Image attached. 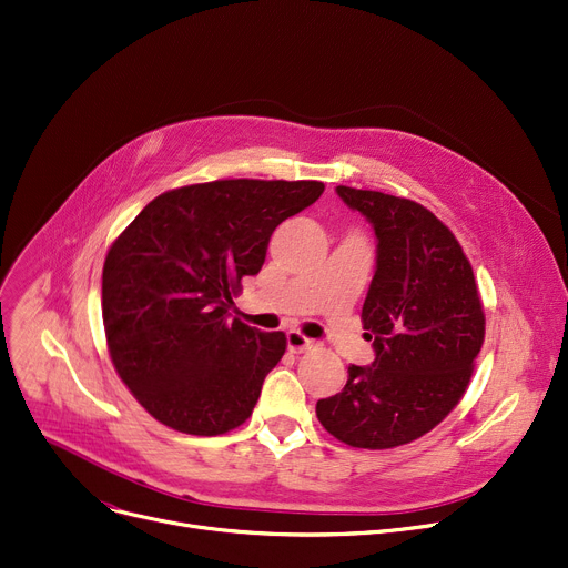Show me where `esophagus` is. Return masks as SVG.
Listing matches in <instances>:
<instances>
[{
    "instance_id": "1",
    "label": "esophagus",
    "mask_w": 568,
    "mask_h": 568,
    "mask_svg": "<svg viewBox=\"0 0 568 568\" xmlns=\"http://www.w3.org/2000/svg\"><path fill=\"white\" fill-rule=\"evenodd\" d=\"M313 347H315L313 339H308L306 335H301L298 331H290V333H287V349H290L292 354H301V352L313 349Z\"/></svg>"
}]
</instances>
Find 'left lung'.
I'll list each match as a JSON object with an SVG mask.
<instances>
[{"label": "left lung", "instance_id": "obj_1", "mask_svg": "<svg viewBox=\"0 0 568 568\" xmlns=\"http://www.w3.org/2000/svg\"><path fill=\"white\" fill-rule=\"evenodd\" d=\"M376 235V270L363 304L372 365H349L345 388L317 402L322 427L352 447L388 449L432 432L459 404L484 343L470 262L420 203L335 186Z\"/></svg>", "mask_w": 568, "mask_h": 568}]
</instances>
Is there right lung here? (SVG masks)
<instances>
[{
    "mask_svg": "<svg viewBox=\"0 0 568 568\" xmlns=\"http://www.w3.org/2000/svg\"><path fill=\"white\" fill-rule=\"evenodd\" d=\"M317 180H214L150 201L102 270L109 356L162 425L219 436L240 427L285 354V333L231 320L276 225L313 205Z\"/></svg>",
    "mask_w": 568,
    "mask_h": 568,
    "instance_id": "1",
    "label": "right lung"
}]
</instances>
